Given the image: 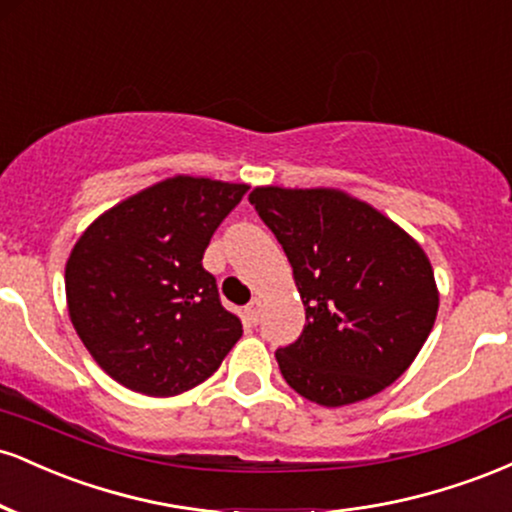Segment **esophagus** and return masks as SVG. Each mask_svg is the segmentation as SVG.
Here are the masks:
<instances>
[{
    "label": "esophagus",
    "mask_w": 512,
    "mask_h": 512,
    "mask_svg": "<svg viewBox=\"0 0 512 512\" xmlns=\"http://www.w3.org/2000/svg\"><path fill=\"white\" fill-rule=\"evenodd\" d=\"M243 315H245V320L250 322V325H257V322H260V301H257V298H255V301L245 305Z\"/></svg>",
    "instance_id": "34e87169"
}]
</instances>
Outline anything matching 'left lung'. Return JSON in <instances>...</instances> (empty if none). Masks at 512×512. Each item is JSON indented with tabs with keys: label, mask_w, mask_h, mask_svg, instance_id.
<instances>
[{
	"label": "left lung",
	"mask_w": 512,
	"mask_h": 512,
	"mask_svg": "<svg viewBox=\"0 0 512 512\" xmlns=\"http://www.w3.org/2000/svg\"><path fill=\"white\" fill-rule=\"evenodd\" d=\"M250 204L293 267L305 327L276 349L281 375L322 407L361 402L411 366L433 330V267L407 231L330 187H255Z\"/></svg>",
	"instance_id": "8db88e82"
}]
</instances>
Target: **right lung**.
<instances>
[{
  "label": "right lung",
  "mask_w": 512,
  "mask_h": 512,
  "mask_svg": "<svg viewBox=\"0 0 512 512\" xmlns=\"http://www.w3.org/2000/svg\"><path fill=\"white\" fill-rule=\"evenodd\" d=\"M248 185L175 175L98 216L64 269L72 325L110 378L149 397L204 383L243 325L202 267Z\"/></svg>",
  "instance_id": "add662e5"
}]
</instances>
